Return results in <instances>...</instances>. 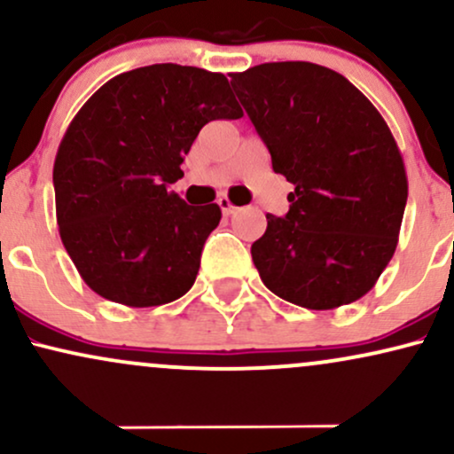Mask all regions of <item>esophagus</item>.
<instances>
[{"label": "esophagus", "instance_id": "esophagus-1", "mask_svg": "<svg viewBox=\"0 0 454 454\" xmlns=\"http://www.w3.org/2000/svg\"><path fill=\"white\" fill-rule=\"evenodd\" d=\"M217 205H220V209H222V213H223V215H226V217H228V215H232V213L237 211V207H234L232 202L228 200L226 196H222L220 200H217Z\"/></svg>", "mask_w": 454, "mask_h": 454}]
</instances>
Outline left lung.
I'll return each mask as SVG.
<instances>
[{"label":"left lung","mask_w":454,"mask_h":454,"mask_svg":"<svg viewBox=\"0 0 454 454\" xmlns=\"http://www.w3.org/2000/svg\"><path fill=\"white\" fill-rule=\"evenodd\" d=\"M232 90L290 192L252 245L260 279L307 309L354 303L397 249L408 200L403 158L382 114L331 67L273 61L234 72Z\"/></svg>","instance_id":"1"}]
</instances>
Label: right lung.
I'll use <instances>...</instances> for the list:
<instances>
[{"mask_svg":"<svg viewBox=\"0 0 454 454\" xmlns=\"http://www.w3.org/2000/svg\"><path fill=\"white\" fill-rule=\"evenodd\" d=\"M243 117L220 72L153 64L111 78L82 104L55 155L59 237L82 281L128 307L176 301L194 286L211 202L168 192L198 132Z\"/></svg>","mask_w":454,"mask_h":454,"instance_id":"right-lung-1","label":"right lung"}]
</instances>
